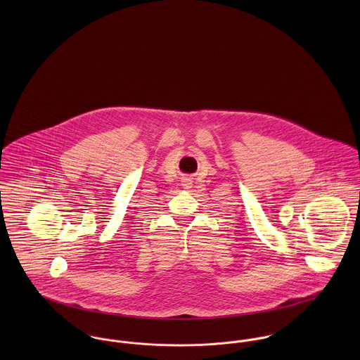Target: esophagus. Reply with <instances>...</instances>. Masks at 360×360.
<instances>
[{"label":"esophagus","instance_id":"obj_1","mask_svg":"<svg viewBox=\"0 0 360 360\" xmlns=\"http://www.w3.org/2000/svg\"><path fill=\"white\" fill-rule=\"evenodd\" d=\"M181 186H183V188H186V190L191 188V187H193V179L188 177V176H184V177L181 179Z\"/></svg>","mask_w":360,"mask_h":360}]
</instances>
